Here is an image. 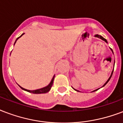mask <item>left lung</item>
<instances>
[{"label": "left lung", "mask_w": 123, "mask_h": 123, "mask_svg": "<svg viewBox=\"0 0 123 123\" xmlns=\"http://www.w3.org/2000/svg\"><path fill=\"white\" fill-rule=\"evenodd\" d=\"M95 37H98V38H99V39H101V40H103V41H105V42H106V43H108L107 41H106V39H105V38H103V37L101 36V35H97H97H95ZM110 49H111V51H112V53H113V54H114V52H113V50H112V49H111V48H110ZM114 64H115V61H114ZM114 69H113V70H112V72H111V75H110V76L109 79H108L107 81H106V82L104 84V85H103V86H102V87H104V86H105L106 84H107L108 82V81H109V80H110V79H111V76H112V74H113V72H114ZM102 87H101V88H102ZM99 89H100V88L96 89V90H93V92H95V91L98 90ZM74 90H75L77 91V92H79V91L77 90H76V89H74Z\"/></svg>", "instance_id": "obj_1"}]
</instances>
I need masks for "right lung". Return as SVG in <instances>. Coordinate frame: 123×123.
<instances>
[{"label": "right lung", "instance_id": "add662e5", "mask_svg": "<svg viewBox=\"0 0 123 123\" xmlns=\"http://www.w3.org/2000/svg\"><path fill=\"white\" fill-rule=\"evenodd\" d=\"M24 33H22L21 35H20L19 37H18L17 39H16L15 42V43H14V45H15V44L16 43V42H17V41L18 39L20 38V37H22V35H23ZM54 77H55V75H54V76L53 77V78H52V79H51V82H49V84L48 85V86H46L44 87V88H40V89H38V90H27V89H25V88H23L22 87H21L20 86H20V88L21 89H22L23 90H25L26 91V92H30V93H35V94H39V93H46L48 92L50 90H51V86H52V85H53V80H54Z\"/></svg>", "mask_w": 123, "mask_h": 123}]
</instances>
